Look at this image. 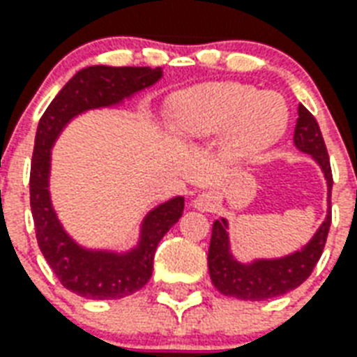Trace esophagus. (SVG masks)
<instances>
[{"mask_svg": "<svg viewBox=\"0 0 357 357\" xmlns=\"http://www.w3.org/2000/svg\"><path fill=\"white\" fill-rule=\"evenodd\" d=\"M219 192H215V190H208V192H202V195H198L195 198V208L200 209V211H215V208L219 206Z\"/></svg>", "mask_w": 357, "mask_h": 357, "instance_id": "34e87169", "label": "esophagus"}]
</instances>
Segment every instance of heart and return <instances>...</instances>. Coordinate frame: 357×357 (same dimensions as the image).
<instances>
[{"mask_svg": "<svg viewBox=\"0 0 357 357\" xmlns=\"http://www.w3.org/2000/svg\"><path fill=\"white\" fill-rule=\"evenodd\" d=\"M287 102L273 93L236 82H217L174 97L170 121L181 136L208 138L227 130L225 151L230 159L257 157L284 135Z\"/></svg>", "mask_w": 357, "mask_h": 357, "instance_id": "heart-1", "label": "heart"}]
</instances>
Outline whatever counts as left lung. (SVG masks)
Segmentation results:
<instances>
[{"label":"left lung","instance_id":"obj_1","mask_svg":"<svg viewBox=\"0 0 357 357\" xmlns=\"http://www.w3.org/2000/svg\"><path fill=\"white\" fill-rule=\"evenodd\" d=\"M294 144L303 153L312 155V159L320 165L326 181H328V200H330L333 176H331L328 149L324 144L317 119L303 105L298 106ZM330 225L331 209L328 211L326 221L320 225L317 234L301 251H296L294 255H288L284 258H277V260H257L252 264H241L230 255L227 219H217L213 222L208 251V268L211 282L225 296L249 299V301H262V299L277 298V296L290 292L294 288H298L301 282L307 281L312 273V269L322 257Z\"/></svg>","mask_w":357,"mask_h":357}]
</instances>
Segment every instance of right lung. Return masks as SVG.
<instances>
[{"instance_id": "right-lung-1", "label": "right lung", "mask_w": 357, "mask_h": 357, "mask_svg": "<svg viewBox=\"0 0 357 357\" xmlns=\"http://www.w3.org/2000/svg\"><path fill=\"white\" fill-rule=\"evenodd\" d=\"M162 76L155 67H106L78 70L46 108L35 135L29 172V204L37 243L46 262L67 290L89 299H119L135 294L149 281L153 258L162 236L183 213V197L160 204L142 222L140 243L123 255L88 251L76 245L59 225L48 192L50 148L65 125L78 114L118 105L125 97L153 86Z\"/></svg>"}]
</instances>
